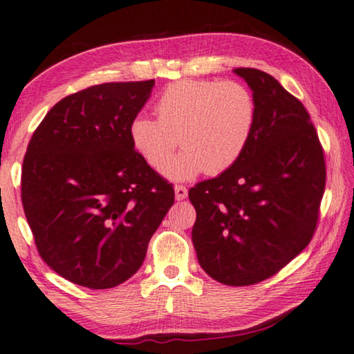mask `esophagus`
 I'll return each mask as SVG.
<instances>
[{
    "label": "esophagus",
    "instance_id": "esophagus-1",
    "mask_svg": "<svg viewBox=\"0 0 354 354\" xmlns=\"http://www.w3.org/2000/svg\"><path fill=\"white\" fill-rule=\"evenodd\" d=\"M187 197V189L184 186H175V198L179 200H184Z\"/></svg>",
    "mask_w": 354,
    "mask_h": 354
}]
</instances>
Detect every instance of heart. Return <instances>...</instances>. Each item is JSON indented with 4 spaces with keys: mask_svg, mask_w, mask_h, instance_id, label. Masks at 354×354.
Returning <instances> with one entry per match:
<instances>
[{
    "mask_svg": "<svg viewBox=\"0 0 354 354\" xmlns=\"http://www.w3.org/2000/svg\"><path fill=\"white\" fill-rule=\"evenodd\" d=\"M154 110L157 120L145 113L132 118L129 140L151 167L159 168L179 138L184 149L162 168L171 181L227 171L248 148L257 122L249 88L232 80H178L162 91Z\"/></svg>",
    "mask_w": 354,
    "mask_h": 354,
    "instance_id": "b5f03b06",
    "label": "heart"
}]
</instances>
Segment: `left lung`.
Wrapping results in <instances>:
<instances>
[{
	"label": "left lung",
	"instance_id": "obj_1",
	"mask_svg": "<svg viewBox=\"0 0 354 354\" xmlns=\"http://www.w3.org/2000/svg\"><path fill=\"white\" fill-rule=\"evenodd\" d=\"M257 105L248 148L232 168L189 190L200 266L244 287L279 272L310 243L326 167L307 110L266 72L238 67Z\"/></svg>",
	"mask_w": 354,
	"mask_h": 354
}]
</instances>
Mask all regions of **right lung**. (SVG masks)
<instances>
[{"mask_svg": "<svg viewBox=\"0 0 354 354\" xmlns=\"http://www.w3.org/2000/svg\"><path fill=\"white\" fill-rule=\"evenodd\" d=\"M154 80L61 99L28 145L21 201L42 260L71 282L113 288L143 265L175 190L132 148L129 122Z\"/></svg>", "mask_w": 354, "mask_h": 354, "instance_id": "1", "label": "right lung"}]
</instances>
